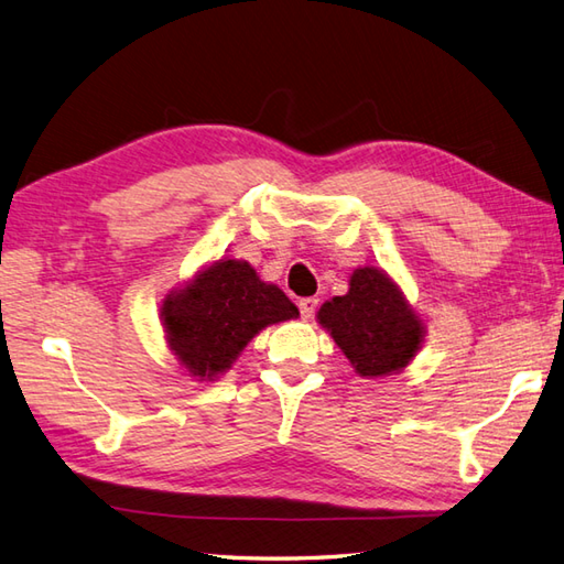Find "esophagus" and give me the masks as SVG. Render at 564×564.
<instances>
[{
	"mask_svg": "<svg viewBox=\"0 0 564 564\" xmlns=\"http://www.w3.org/2000/svg\"><path fill=\"white\" fill-rule=\"evenodd\" d=\"M317 297H303L301 303H297V307H301V315H303V319H310L315 315V310H317Z\"/></svg>",
	"mask_w": 564,
	"mask_h": 564,
	"instance_id": "esophagus-1",
	"label": "esophagus"
}]
</instances>
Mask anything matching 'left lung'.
Here are the masks:
<instances>
[{
    "label": "left lung",
    "instance_id": "8db88e82",
    "mask_svg": "<svg viewBox=\"0 0 564 564\" xmlns=\"http://www.w3.org/2000/svg\"><path fill=\"white\" fill-rule=\"evenodd\" d=\"M317 325L349 358L354 373L368 380L400 376L426 337V319L406 301L402 285L370 263L354 269L349 291L317 310Z\"/></svg>",
    "mask_w": 564,
    "mask_h": 564
}]
</instances>
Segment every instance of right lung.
Instances as JSON below:
<instances>
[{"label":"right lung","mask_w":564,"mask_h":564,"mask_svg":"<svg viewBox=\"0 0 564 564\" xmlns=\"http://www.w3.org/2000/svg\"><path fill=\"white\" fill-rule=\"evenodd\" d=\"M285 293L261 281L245 259L220 257L164 295L160 322L166 349L196 382H213L261 329L297 319Z\"/></svg>","instance_id":"obj_1"}]
</instances>
